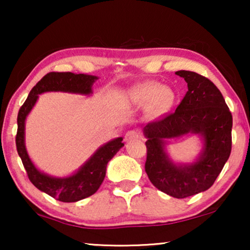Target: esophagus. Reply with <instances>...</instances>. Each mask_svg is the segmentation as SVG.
<instances>
[{
    "label": "esophagus",
    "mask_w": 250,
    "mask_h": 250,
    "mask_svg": "<svg viewBox=\"0 0 250 250\" xmlns=\"http://www.w3.org/2000/svg\"><path fill=\"white\" fill-rule=\"evenodd\" d=\"M138 138H140V133H138L136 131H128L125 134V140H126V141H129V140L138 139Z\"/></svg>",
    "instance_id": "1"
}]
</instances>
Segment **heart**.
<instances>
[{"label":"heart","instance_id":"1","mask_svg":"<svg viewBox=\"0 0 250 250\" xmlns=\"http://www.w3.org/2000/svg\"><path fill=\"white\" fill-rule=\"evenodd\" d=\"M127 98L132 104L146 105V115L152 119L167 114L175 102V93L172 88L153 81L132 87Z\"/></svg>","mask_w":250,"mask_h":250}]
</instances>
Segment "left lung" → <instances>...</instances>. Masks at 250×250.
I'll return each instance as SVG.
<instances>
[{"label": "left lung", "mask_w": 250, "mask_h": 250, "mask_svg": "<svg viewBox=\"0 0 250 250\" xmlns=\"http://www.w3.org/2000/svg\"><path fill=\"white\" fill-rule=\"evenodd\" d=\"M188 83L176 110L148 123L146 173L157 189L174 198H187L213 186L228 162L232 146V115L213 82L194 71L175 73ZM198 134L204 148L192 164H175L165 151L166 140Z\"/></svg>", "instance_id": "1"}]
</instances>
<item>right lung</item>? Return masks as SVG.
Returning a JSON list of instances; mask_svg holds the SVG:
<instances>
[{"mask_svg":"<svg viewBox=\"0 0 250 250\" xmlns=\"http://www.w3.org/2000/svg\"><path fill=\"white\" fill-rule=\"evenodd\" d=\"M97 76L85 74L52 73L46 74L29 92L28 98L19 109L18 129L16 135L17 151L25 167L27 175L37 189L43 191L54 199L62 203H75L92 196L98 191L105 176L107 164L124 146L123 138L111 140L95 151L91 158L73 175L67 177H53L41 172L30 160L25 146L26 117L35 105L39 94L44 92H68L88 95L92 93V85Z\"/></svg>","mask_w":250,"mask_h":250,"instance_id":"right-lung-1","label":"right lung"}]
</instances>
